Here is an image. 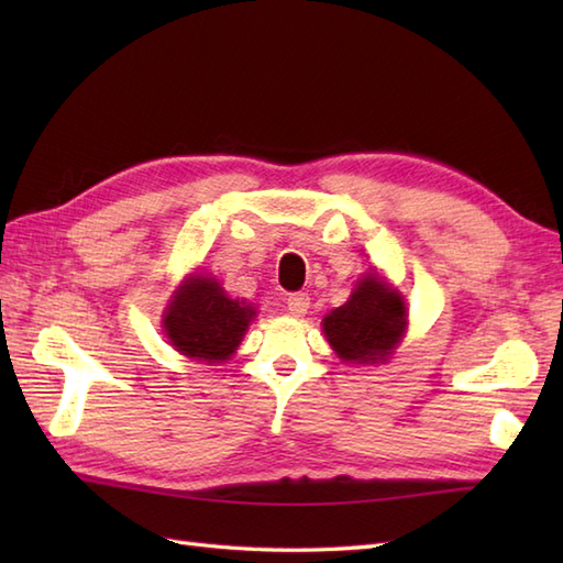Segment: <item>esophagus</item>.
I'll return each mask as SVG.
<instances>
[{
	"instance_id": "1",
	"label": "esophagus",
	"mask_w": 563,
	"mask_h": 563,
	"mask_svg": "<svg viewBox=\"0 0 563 563\" xmlns=\"http://www.w3.org/2000/svg\"><path fill=\"white\" fill-rule=\"evenodd\" d=\"M309 309V295L307 292H292L288 295V312L295 317L307 314Z\"/></svg>"
}]
</instances>
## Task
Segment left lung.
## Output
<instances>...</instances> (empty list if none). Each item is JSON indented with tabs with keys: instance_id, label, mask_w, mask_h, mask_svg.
I'll return each instance as SVG.
<instances>
[{
	"instance_id": "8db88e82",
	"label": "left lung",
	"mask_w": 563,
	"mask_h": 563,
	"mask_svg": "<svg viewBox=\"0 0 563 563\" xmlns=\"http://www.w3.org/2000/svg\"><path fill=\"white\" fill-rule=\"evenodd\" d=\"M406 319L401 292L373 271L357 280L349 302L331 309L321 327L343 363L375 365L389 361L404 339Z\"/></svg>"
}]
</instances>
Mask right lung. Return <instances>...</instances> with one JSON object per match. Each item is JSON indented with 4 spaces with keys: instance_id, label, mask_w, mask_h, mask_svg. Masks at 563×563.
Segmentation results:
<instances>
[{
    "instance_id": "right-lung-1",
    "label": "right lung",
    "mask_w": 563,
    "mask_h": 563,
    "mask_svg": "<svg viewBox=\"0 0 563 563\" xmlns=\"http://www.w3.org/2000/svg\"><path fill=\"white\" fill-rule=\"evenodd\" d=\"M254 317L256 309L232 300L218 278L194 273L172 295L162 327L178 353L214 365L236 353Z\"/></svg>"
}]
</instances>
